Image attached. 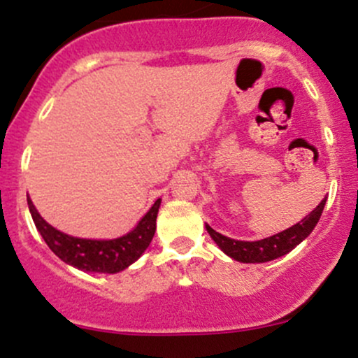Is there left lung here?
<instances>
[{
    "mask_svg": "<svg viewBox=\"0 0 358 358\" xmlns=\"http://www.w3.org/2000/svg\"><path fill=\"white\" fill-rule=\"evenodd\" d=\"M324 204L326 199L308 216L303 217L300 223H296L295 227L285 229V231L278 233V235L269 236V238L259 240V242H242V240L228 238V236L214 231L209 224H206V229H208L210 238L220 245L221 250L231 259H235V261L268 262L288 254L292 248H295L303 238H307L310 235V231L315 228L319 217H321Z\"/></svg>",
    "mask_w": 358,
    "mask_h": 358,
    "instance_id": "1",
    "label": "left lung"
}]
</instances>
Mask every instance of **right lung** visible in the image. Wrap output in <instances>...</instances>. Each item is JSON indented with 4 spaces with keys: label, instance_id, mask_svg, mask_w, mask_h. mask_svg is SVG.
Wrapping results in <instances>:
<instances>
[{
    "label": "right lung",
    "instance_id": "add662e5",
    "mask_svg": "<svg viewBox=\"0 0 358 358\" xmlns=\"http://www.w3.org/2000/svg\"><path fill=\"white\" fill-rule=\"evenodd\" d=\"M27 204L41 236L62 261L82 271L111 274L129 268L131 262L137 261L149 247L154 231H156V217L161 201L157 199L154 202L149 213L130 233L116 240H85L65 235L41 217L29 197Z\"/></svg>",
    "mask_w": 358,
    "mask_h": 358
}]
</instances>
